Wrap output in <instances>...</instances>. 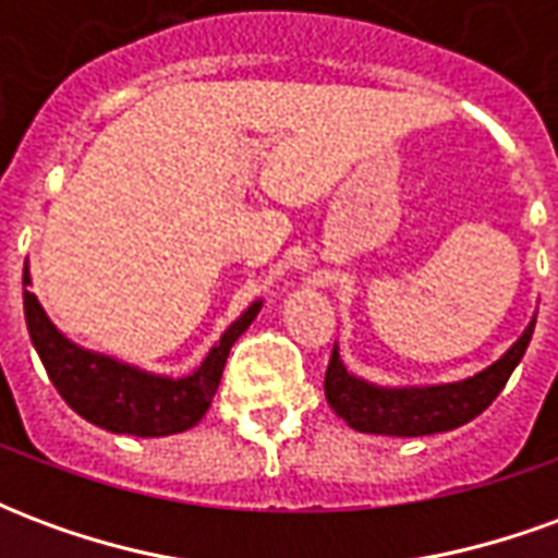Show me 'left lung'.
<instances>
[{"instance_id": "obj_1", "label": "left lung", "mask_w": 558, "mask_h": 558, "mask_svg": "<svg viewBox=\"0 0 558 558\" xmlns=\"http://www.w3.org/2000/svg\"><path fill=\"white\" fill-rule=\"evenodd\" d=\"M535 331V319L517 338L511 350L499 362L484 367L481 374L448 383V386L424 388H383L359 379L340 362L335 347L326 371V400L338 418L359 433H383V436H430V433L454 430L490 407L499 391L514 374L520 359L526 355L529 340Z\"/></svg>"}]
</instances>
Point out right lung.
Returning <instances> with one entry per match:
<instances>
[{
    "label": "right lung",
    "instance_id": "obj_1",
    "mask_svg": "<svg viewBox=\"0 0 558 558\" xmlns=\"http://www.w3.org/2000/svg\"><path fill=\"white\" fill-rule=\"evenodd\" d=\"M29 266H23V287H29ZM263 302H254L208 350L191 376L172 379L140 371L134 364L92 352L68 340L44 314L35 292L23 290V314L32 347L41 359L56 391L71 410L110 433L131 436H170L194 427L206 415L220 386L232 343L256 319Z\"/></svg>",
    "mask_w": 558,
    "mask_h": 558
}]
</instances>
